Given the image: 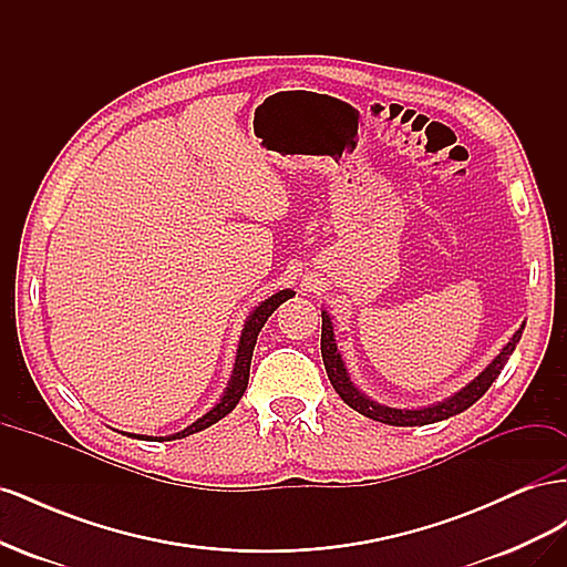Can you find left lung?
Returning <instances> with one entry per match:
<instances>
[{"label": "left lung", "mask_w": 567, "mask_h": 567, "mask_svg": "<svg viewBox=\"0 0 567 567\" xmlns=\"http://www.w3.org/2000/svg\"><path fill=\"white\" fill-rule=\"evenodd\" d=\"M523 329H525V323L516 333H513V338L502 348V352L496 354L471 383L463 385L458 392L450 394V398H444L442 402H433V404L419 406V409H398V406L381 404V402L367 398V394L354 385L346 362H342V354L338 350L331 315L326 310H321V357H323L326 373H329V381L336 388V392L340 394V400L348 406H352L354 411H359L362 416L388 423V425H427V423H437V421H444L450 416H456V414H461V411H466L468 406H473L480 398H483V394L489 390V385L496 381V375H499L502 369L506 367L513 350H516L518 340L523 336Z\"/></svg>", "instance_id": "obj_1"}]
</instances>
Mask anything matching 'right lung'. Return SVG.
Returning <instances> with one entry per match:
<instances>
[{
	"mask_svg": "<svg viewBox=\"0 0 567 567\" xmlns=\"http://www.w3.org/2000/svg\"><path fill=\"white\" fill-rule=\"evenodd\" d=\"M296 290L290 288H284L279 290V293L269 296L267 300H262L260 305L255 307V310L248 315L246 323H244V331H241V340H238V350H236V362H234V371H231V379H229V385L225 390V394H221L219 402L210 409L205 411V414L200 419H196L192 425H186L184 431L179 433H173V435H165V437H153V435H136V433H125L127 437H136V440H151V442H161V440H182V437H188L194 433H200L205 431V427H210L213 423L221 421L227 414H231V411L236 409L238 400L244 398V392L248 388V375H250V359H252V350H255V342H257V333L262 331L265 321L274 315V310L281 302H286L288 298H293Z\"/></svg>",
	"mask_w": 567,
	"mask_h": 567,
	"instance_id": "obj_1",
	"label": "right lung"
}]
</instances>
